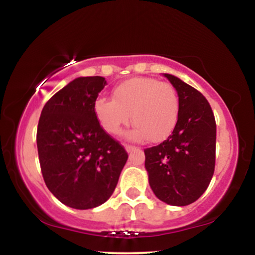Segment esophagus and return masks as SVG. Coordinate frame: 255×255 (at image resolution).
I'll return each instance as SVG.
<instances>
[{
	"label": "esophagus",
	"mask_w": 255,
	"mask_h": 255,
	"mask_svg": "<svg viewBox=\"0 0 255 255\" xmlns=\"http://www.w3.org/2000/svg\"><path fill=\"white\" fill-rule=\"evenodd\" d=\"M136 146H133V145H126V150L127 152H131V151H135L136 150Z\"/></svg>",
	"instance_id": "esophagus-1"
}]
</instances>
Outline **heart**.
<instances>
[{
    "mask_svg": "<svg viewBox=\"0 0 255 255\" xmlns=\"http://www.w3.org/2000/svg\"><path fill=\"white\" fill-rule=\"evenodd\" d=\"M93 110L102 128L118 135L131 121L135 125L127 134L129 139L159 142L174 130L180 113L177 91L171 84L154 78L137 77L119 84L113 99L99 97Z\"/></svg>",
    "mask_w": 255,
    "mask_h": 255,
    "instance_id": "heart-1",
    "label": "heart"
}]
</instances>
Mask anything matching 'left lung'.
Instances as JSON below:
<instances>
[{"instance_id":"1","label":"left lung","mask_w":255,"mask_h":255,"mask_svg":"<svg viewBox=\"0 0 255 255\" xmlns=\"http://www.w3.org/2000/svg\"><path fill=\"white\" fill-rule=\"evenodd\" d=\"M177 91L180 113L168 139L145 148L148 183L156 197L172 206L194 203L215 172L216 121L207 99L181 79L164 74Z\"/></svg>"}]
</instances>
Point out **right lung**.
Returning a JSON list of instances; mask_svg holds the SVG:
<instances>
[{
    "label": "right lung",
    "instance_id": "1",
    "mask_svg": "<svg viewBox=\"0 0 255 255\" xmlns=\"http://www.w3.org/2000/svg\"><path fill=\"white\" fill-rule=\"evenodd\" d=\"M107 81L81 77L44 105L37 147L44 182L61 203L78 210L111 197L127 162L125 147L99 125L93 104Z\"/></svg>",
    "mask_w": 255,
    "mask_h": 255
}]
</instances>
